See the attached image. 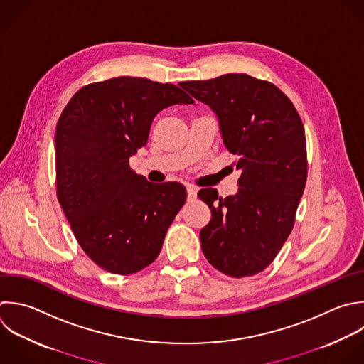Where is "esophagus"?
<instances>
[{
  "label": "esophagus",
  "instance_id": "esophagus-1",
  "mask_svg": "<svg viewBox=\"0 0 364 364\" xmlns=\"http://www.w3.org/2000/svg\"><path fill=\"white\" fill-rule=\"evenodd\" d=\"M186 191H188V200H189V202H193V200L196 199V195H198L196 186L188 185V186H186Z\"/></svg>",
  "mask_w": 364,
  "mask_h": 364
}]
</instances>
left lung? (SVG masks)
Segmentation results:
<instances>
[{"instance_id": "left-lung-1", "label": "left lung", "mask_w": 364, "mask_h": 364, "mask_svg": "<svg viewBox=\"0 0 364 364\" xmlns=\"http://www.w3.org/2000/svg\"><path fill=\"white\" fill-rule=\"evenodd\" d=\"M181 87L216 115L220 138L242 171L235 195L198 192L212 213L199 233L202 252L228 276H253L272 263L294 223L307 178L301 119L279 88L246 74Z\"/></svg>"}]
</instances>
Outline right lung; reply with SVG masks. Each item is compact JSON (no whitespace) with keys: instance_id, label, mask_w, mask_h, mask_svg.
<instances>
[{"instance_id":"add662e5","label":"right lung","mask_w":364,"mask_h":364,"mask_svg":"<svg viewBox=\"0 0 364 364\" xmlns=\"http://www.w3.org/2000/svg\"><path fill=\"white\" fill-rule=\"evenodd\" d=\"M193 100L172 84L119 77L81 88L55 132L57 195L84 252L104 270L132 274L159 255L186 200L178 182L151 183L129 168L162 109Z\"/></svg>"}]
</instances>
